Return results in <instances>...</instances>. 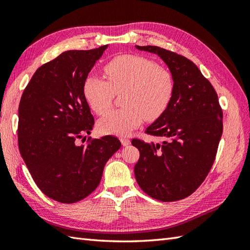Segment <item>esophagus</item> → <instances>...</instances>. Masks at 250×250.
Here are the masks:
<instances>
[{
    "instance_id": "1",
    "label": "esophagus",
    "mask_w": 250,
    "mask_h": 250,
    "mask_svg": "<svg viewBox=\"0 0 250 250\" xmlns=\"http://www.w3.org/2000/svg\"><path fill=\"white\" fill-rule=\"evenodd\" d=\"M120 142H121V144L124 145V146H128V145L130 144V143H131L129 137H125H125H121Z\"/></svg>"
}]
</instances>
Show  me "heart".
Segmentation results:
<instances>
[{"mask_svg":"<svg viewBox=\"0 0 250 250\" xmlns=\"http://www.w3.org/2000/svg\"><path fill=\"white\" fill-rule=\"evenodd\" d=\"M107 82L89 75L83 82V94L98 115L111 108L115 93L122 92L124 107L111 111L100 121L105 134L126 135L139 126L143 119L159 118L169 105L175 91V79L167 68L155 61L136 55H121L103 67Z\"/></svg>","mask_w":250,"mask_h":250,"instance_id":"1","label":"heart"}]
</instances>
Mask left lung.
<instances>
[{"instance_id": "obj_1", "label": "left lung", "mask_w": 250, "mask_h": 250, "mask_svg": "<svg viewBox=\"0 0 250 250\" xmlns=\"http://www.w3.org/2000/svg\"><path fill=\"white\" fill-rule=\"evenodd\" d=\"M135 47L160 57L175 79L171 103L145 131L161 137L162 143L132 140L140 150L136 182L156 200H182L200 187L215 161L222 135L218 95L186 57L157 46Z\"/></svg>"}]
</instances>
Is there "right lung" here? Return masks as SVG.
Returning a JSON list of instances; mask_svg holds the SVG:
<instances>
[{
	"instance_id": "1",
	"label": "right lung",
	"mask_w": 250,
	"mask_h": 250,
	"mask_svg": "<svg viewBox=\"0 0 250 250\" xmlns=\"http://www.w3.org/2000/svg\"><path fill=\"white\" fill-rule=\"evenodd\" d=\"M106 48L62 52L37 68L20 100L21 157L42 192L60 203H75L92 193L105 163L121 146L111 135L77 145L94 125L83 82Z\"/></svg>"
}]
</instances>
